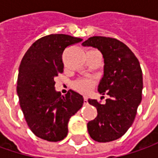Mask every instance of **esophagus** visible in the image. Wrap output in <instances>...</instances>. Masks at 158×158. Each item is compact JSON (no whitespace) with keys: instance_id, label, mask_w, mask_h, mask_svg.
<instances>
[{"instance_id":"1","label":"esophagus","mask_w":158,"mask_h":158,"mask_svg":"<svg viewBox=\"0 0 158 158\" xmlns=\"http://www.w3.org/2000/svg\"><path fill=\"white\" fill-rule=\"evenodd\" d=\"M83 102H84V104H88V98L84 97L83 98Z\"/></svg>"}]
</instances>
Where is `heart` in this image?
<instances>
[{"instance_id": "obj_1", "label": "heart", "mask_w": 158, "mask_h": 158, "mask_svg": "<svg viewBox=\"0 0 158 158\" xmlns=\"http://www.w3.org/2000/svg\"><path fill=\"white\" fill-rule=\"evenodd\" d=\"M94 84V80L92 79H79L73 83V88L80 93L87 94L92 89Z\"/></svg>"}]
</instances>
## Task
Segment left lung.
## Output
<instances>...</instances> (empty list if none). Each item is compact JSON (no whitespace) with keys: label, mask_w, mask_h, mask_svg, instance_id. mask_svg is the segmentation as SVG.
Segmentation results:
<instances>
[{"label":"left lung","mask_w":158,"mask_h":158,"mask_svg":"<svg viewBox=\"0 0 158 158\" xmlns=\"http://www.w3.org/2000/svg\"><path fill=\"white\" fill-rule=\"evenodd\" d=\"M82 46L96 47L102 52L105 66L98 92L109 96L105 105L88 100L98 110L97 117L87 124L88 132L96 142H112L124 135L135 120L142 101V69L128 46L116 39L94 36Z\"/></svg>","instance_id":"left-lung-1"}]
</instances>
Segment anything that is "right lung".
<instances>
[{"instance_id": "1", "label": "right lung", "mask_w": 158, "mask_h": 158, "mask_svg": "<svg viewBox=\"0 0 158 158\" xmlns=\"http://www.w3.org/2000/svg\"><path fill=\"white\" fill-rule=\"evenodd\" d=\"M81 41L66 34L47 35L35 41L22 59L16 87L19 103L30 129L43 140H63L69 118L82 108V96L71 89L61 96L54 87V78L63 72L64 50Z\"/></svg>"}]
</instances>
